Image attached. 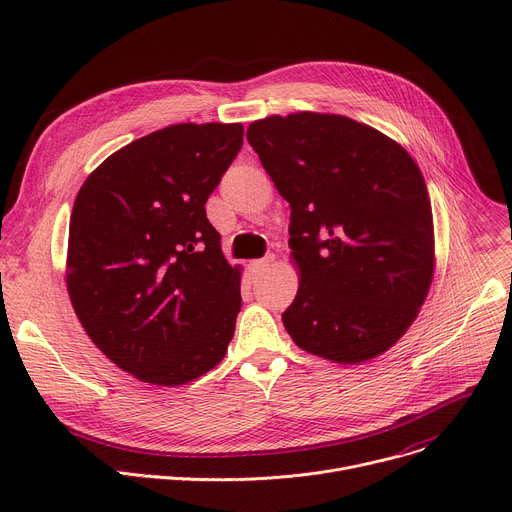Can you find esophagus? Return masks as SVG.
Returning <instances> with one entry per match:
<instances>
[{
    "label": "esophagus",
    "mask_w": 512,
    "mask_h": 512,
    "mask_svg": "<svg viewBox=\"0 0 512 512\" xmlns=\"http://www.w3.org/2000/svg\"><path fill=\"white\" fill-rule=\"evenodd\" d=\"M275 261V257L273 255H269V257H265V259H257V261H251L249 263V269H251V273L253 275H261L271 263Z\"/></svg>",
    "instance_id": "esophagus-1"
}]
</instances>
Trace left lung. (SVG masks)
Segmentation results:
<instances>
[{
    "instance_id": "obj_1",
    "label": "left lung",
    "mask_w": 512,
    "mask_h": 512,
    "mask_svg": "<svg viewBox=\"0 0 512 512\" xmlns=\"http://www.w3.org/2000/svg\"><path fill=\"white\" fill-rule=\"evenodd\" d=\"M289 202V257L300 271L281 320L302 350L360 364L415 322L435 269L423 174L401 143L346 115L298 111L247 129Z\"/></svg>"
}]
</instances>
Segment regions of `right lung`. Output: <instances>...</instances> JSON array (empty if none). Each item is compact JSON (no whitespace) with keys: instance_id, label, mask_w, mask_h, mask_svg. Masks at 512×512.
Listing matches in <instances>:
<instances>
[{"instance_id":"1","label":"right lung","mask_w":512,"mask_h":512,"mask_svg":"<svg viewBox=\"0 0 512 512\" xmlns=\"http://www.w3.org/2000/svg\"><path fill=\"white\" fill-rule=\"evenodd\" d=\"M243 145L241 123H178L99 164L70 214L66 289L95 346L141 383L186 385L227 354L241 310L204 204Z\"/></svg>"}]
</instances>
